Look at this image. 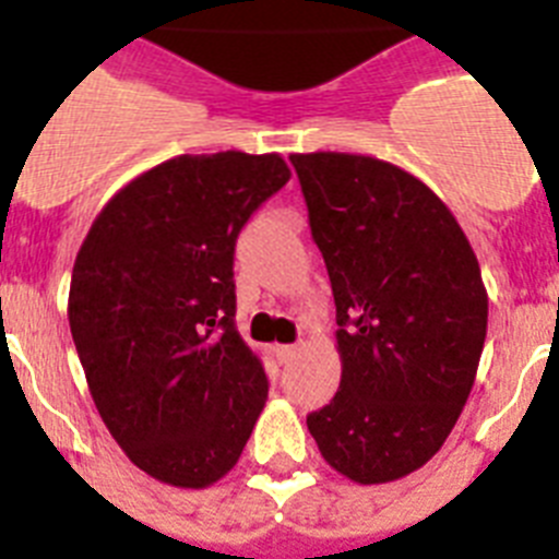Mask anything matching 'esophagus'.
Instances as JSON below:
<instances>
[{"label":"esophagus","instance_id":"34e87169","mask_svg":"<svg viewBox=\"0 0 559 559\" xmlns=\"http://www.w3.org/2000/svg\"><path fill=\"white\" fill-rule=\"evenodd\" d=\"M299 354V345H280L276 348V357H280V362H290V359L297 357Z\"/></svg>","mask_w":559,"mask_h":559}]
</instances>
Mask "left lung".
I'll return each instance as SVG.
<instances>
[{"instance_id":"1","label":"left lung","mask_w":559,"mask_h":559,"mask_svg":"<svg viewBox=\"0 0 559 559\" xmlns=\"http://www.w3.org/2000/svg\"><path fill=\"white\" fill-rule=\"evenodd\" d=\"M329 269L340 391L308 414L331 468L362 486L417 472L451 435L486 343L488 297L463 228L428 186L357 154H294Z\"/></svg>"}]
</instances>
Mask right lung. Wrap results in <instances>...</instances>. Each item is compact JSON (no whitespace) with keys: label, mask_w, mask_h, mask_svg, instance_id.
<instances>
[{"label":"right lung","mask_w":559,"mask_h":559,"mask_svg":"<svg viewBox=\"0 0 559 559\" xmlns=\"http://www.w3.org/2000/svg\"><path fill=\"white\" fill-rule=\"evenodd\" d=\"M288 179L280 154L177 156L124 186L76 253L68 320L87 389L131 463L168 486L228 474L265 405L234 322V251Z\"/></svg>","instance_id":"1"}]
</instances>
